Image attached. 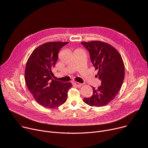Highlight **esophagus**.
Instances as JSON below:
<instances>
[{
  "label": "esophagus",
  "instance_id": "34e87169",
  "mask_svg": "<svg viewBox=\"0 0 148 148\" xmlns=\"http://www.w3.org/2000/svg\"><path fill=\"white\" fill-rule=\"evenodd\" d=\"M73 84L74 86H77V87H80L81 86L82 84L81 83H79L78 82H75V81H73Z\"/></svg>",
  "mask_w": 148,
  "mask_h": 148
}]
</instances>
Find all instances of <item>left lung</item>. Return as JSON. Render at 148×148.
<instances>
[{
  "instance_id": "8db88e82",
  "label": "left lung",
  "mask_w": 148,
  "mask_h": 148,
  "mask_svg": "<svg viewBox=\"0 0 148 148\" xmlns=\"http://www.w3.org/2000/svg\"><path fill=\"white\" fill-rule=\"evenodd\" d=\"M90 53L91 61L97 77L101 85L95 89L90 98H84V102L90 106L103 107L110 103L120 90L125 76V67L122 57L111 45L101 41L81 42Z\"/></svg>"
}]
</instances>
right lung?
Returning a JSON list of instances; mask_svg holds the SVG:
<instances>
[{
  "instance_id": "1",
  "label": "right lung",
  "mask_w": 148,
  "mask_h": 148,
  "mask_svg": "<svg viewBox=\"0 0 148 148\" xmlns=\"http://www.w3.org/2000/svg\"><path fill=\"white\" fill-rule=\"evenodd\" d=\"M68 43L56 41L41 45L32 52L27 61L25 73L27 87L37 102L43 107H58L67 100L71 83L53 79L52 70L59 50Z\"/></svg>"
}]
</instances>
